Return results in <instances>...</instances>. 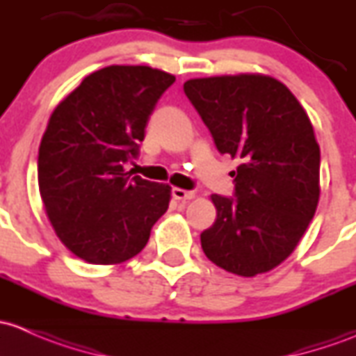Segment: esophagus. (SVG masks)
Returning <instances> with one entry per match:
<instances>
[{
	"label": "esophagus",
	"instance_id": "obj_1",
	"mask_svg": "<svg viewBox=\"0 0 356 356\" xmlns=\"http://www.w3.org/2000/svg\"><path fill=\"white\" fill-rule=\"evenodd\" d=\"M173 197L177 200H181V202H186V200H192L195 197V192H192V190L173 188Z\"/></svg>",
	"mask_w": 356,
	"mask_h": 356
}]
</instances>
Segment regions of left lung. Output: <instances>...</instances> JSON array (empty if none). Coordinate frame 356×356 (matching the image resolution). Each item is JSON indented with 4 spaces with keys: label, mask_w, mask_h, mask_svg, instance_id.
<instances>
[{
    "label": "left lung",
    "mask_w": 356,
    "mask_h": 356,
    "mask_svg": "<svg viewBox=\"0 0 356 356\" xmlns=\"http://www.w3.org/2000/svg\"><path fill=\"white\" fill-rule=\"evenodd\" d=\"M186 97L221 154L240 161L234 197L211 195L218 218L200 234L204 254L228 273L257 276L291 255L321 195V149L298 99L269 75L192 79Z\"/></svg>",
    "instance_id": "1"
}]
</instances>
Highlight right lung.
Here are the masks:
<instances>
[{
	"label": "right lung",
	"instance_id": "add662e5",
	"mask_svg": "<svg viewBox=\"0 0 356 356\" xmlns=\"http://www.w3.org/2000/svg\"><path fill=\"white\" fill-rule=\"evenodd\" d=\"M175 82L163 70L111 65L90 73L51 115L38 179L61 243L89 264H122L147 245L171 186L131 177L124 164L157 101Z\"/></svg>",
	"mask_w": 356,
	"mask_h": 356
}]
</instances>
